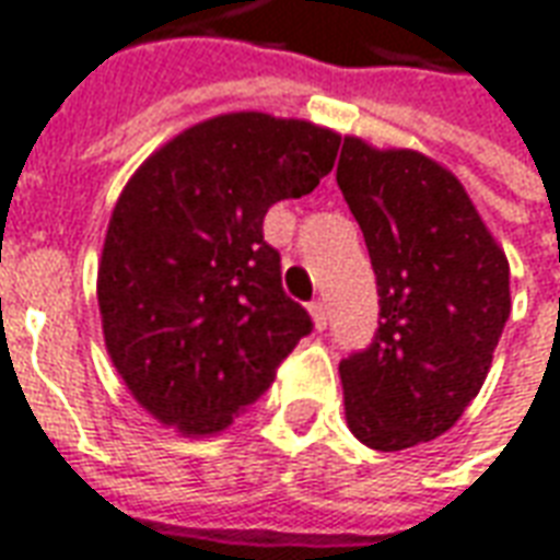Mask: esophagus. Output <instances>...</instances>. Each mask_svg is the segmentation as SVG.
Masks as SVG:
<instances>
[{"instance_id": "esophagus-1", "label": "esophagus", "mask_w": 560, "mask_h": 560, "mask_svg": "<svg viewBox=\"0 0 560 560\" xmlns=\"http://www.w3.org/2000/svg\"><path fill=\"white\" fill-rule=\"evenodd\" d=\"M308 315L315 320V329H327V305L315 300V303H308Z\"/></svg>"}]
</instances>
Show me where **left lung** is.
Returning a JSON list of instances; mask_svg holds the SVG:
<instances>
[{
    "label": "left lung",
    "mask_w": 560,
    "mask_h": 560,
    "mask_svg": "<svg viewBox=\"0 0 560 560\" xmlns=\"http://www.w3.org/2000/svg\"><path fill=\"white\" fill-rule=\"evenodd\" d=\"M377 281V329L339 363L351 432L396 453L453 429L510 317V267L456 176L345 138L336 171Z\"/></svg>",
    "instance_id": "8db88e82"
}]
</instances>
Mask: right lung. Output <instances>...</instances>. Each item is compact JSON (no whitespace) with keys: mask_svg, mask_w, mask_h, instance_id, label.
<instances>
[{"mask_svg":"<svg viewBox=\"0 0 560 560\" xmlns=\"http://www.w3.org/2000/svg\"><path fill=\"white\" fill-rule=\"evenodd\" d=\"M341 138L228 114L149 155L116 200L98 267L107 353L131 396L183 434L231 425L315 324L264 240L272 203L332 171Z\"/></svg>","mask_w":560,"mask_h":560,"instance_id":"1","label":"right lung"}]
</instances>
